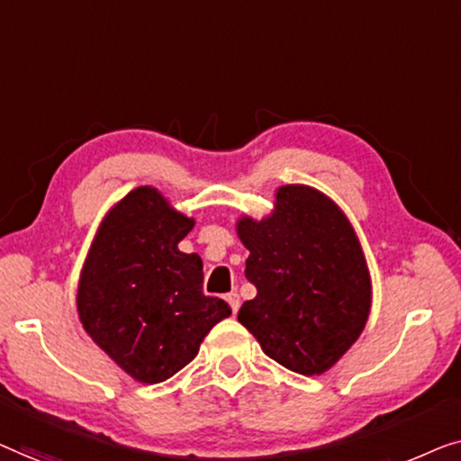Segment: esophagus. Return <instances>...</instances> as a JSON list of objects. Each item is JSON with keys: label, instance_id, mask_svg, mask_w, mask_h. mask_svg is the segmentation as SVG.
<instances>
[{"label": "esophagus", "instance_id": "34e87169", "mask_svg": "<svg viewBox=\"0 0 461 461\" xmlns=\"http://www.w3.org/2000/svg\"><path fill=\"white\" fill-rule=\"evenodd\" d=\"M225 301L230 303V307H231L233 313H238V309H240V294H238V293L225 294Z\"/></svg>", "mask_w": 461, "mask_h": 461}]
</instances>
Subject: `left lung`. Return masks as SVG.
Returning <instances> with one entry per match:
<instances>
[{
	"mask_svg": "<svg viewBox=\"0 0 461 461\" xmlns=\"http://www.w3.org/2000/svg\"><path fill=\"white\" fill-rule=\"evenodd\" d=\"M246 280L257 296L238 321L263 353L303 375L334 366L366 328L372 282L361 244L339 206L309 185H282L276 211L242 217Z\"/></svg>",
	"mask_w": 461,
	"mask_h": 461,
	"instance_id": "left-lung-1",
	"label": "left lung"
}]
</instances>
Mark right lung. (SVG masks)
I'll return each instance as SVG.
<instances>
[{
    "label": "right lung",
    "instance_id": "1",
    "mask_svg": "<svg viewBox=\"0 0 461 461\" xmlns=\"http://www.w3.org/2000/svg\"><path fill=\"white\" fill-rule=\"evenodd\" d=\"M194 228L157 187L116 203L83 265L77 311L86 332L116 366L158 384L198 355L230 304L203 293V258L177 249Z\"/></svg>",
    "mask_w": 461,
    "mask_h": 461
}]
</instances>
